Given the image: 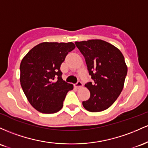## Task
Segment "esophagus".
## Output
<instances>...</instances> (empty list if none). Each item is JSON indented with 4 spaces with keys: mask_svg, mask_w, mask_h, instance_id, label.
Here are the masks:
<instances>
[{
    "mask_svg": "<svg viewBox=\"0 0 148 148\" xmlns=\"http://www.w3.org/2000/svg\"><path fill=\"white\" fill-rule=\"evenodd\" d=\"M75 87L76 88H77V89H79V88H81L82 87V83L81 81H78L76 84H75Z\"/></svg>",
    "mask_w": 148,
    "mask_h": 148,
    "instance_id": "34e87169",
    "label": "esophagus"
}]
</instances>
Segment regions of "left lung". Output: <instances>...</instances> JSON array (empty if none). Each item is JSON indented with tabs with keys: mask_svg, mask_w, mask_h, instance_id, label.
<instances>
[{
	"mask_svg": "<svg viewBox=\"0 0 148 148\" xmlns=\"http://www.w3.org/2000/svg\"><path fill=\"white\" fill-rule=\"evenodd\" d=\"M85 59L89 73L94 82L85 87L90 98L82 105L89 112H96L108 108L117 100L123 89L127 66L120 50L102 40L75 42Z\"/></svg>",
	"mask_w": 148,
	"mask_h": 148,
	"instance_id": "1",
	"label": "left lung"
}]
</instances>
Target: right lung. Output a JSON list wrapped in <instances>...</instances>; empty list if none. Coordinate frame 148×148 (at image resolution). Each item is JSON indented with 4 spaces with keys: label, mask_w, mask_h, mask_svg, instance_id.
<instances>
[{
    "label": "right lung",
    "mask_w": 148,
    "mask_h": 148,
    "mask_svg": "<svg viewBox=\"0 0 148 148\" xmlns=\"http://www.w3.org/2000/svg\"><path fill=\"white\" fill-rule=\"evenodd\" d=\"M75 47L71 42H44L33 47L22 59L20 84L36 110L51 114L62 108L66 94L73 85L63 80L60 66Z\"/></svg>",
    "instance_id": "right-lung-1"
}]
</instances>
